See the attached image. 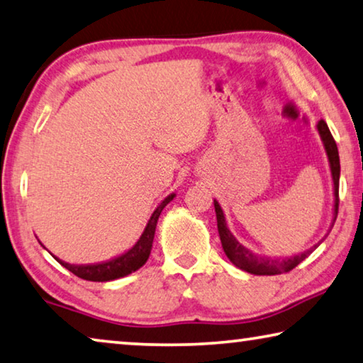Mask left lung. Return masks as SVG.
Masks as SVG:
<instances>
[{"label": "left lung", "mask_w": 363, "mask_h": 363, "mask_svg": "<svg viewBox=\"0 0 363 363\" xmlns=\"http://www.w3.org/2000/svg\"><path fill=\"white\" fill-rule=\"evenodd\" d=\"M316 130H318L320 139L323 142L326 157H328V163H330V169H331V179H333V191H335V205H333V221H331V228L330 231L335 226V221L337 218V206H339V174H341V164H339V153H337V147L336 142L333 139L330 129H328V124L323 119L318 121L316 124ZM215 203V211H216V221H218V233H220V239H221V245L224 254L228 255L229 260H231L235 267L244 269V272L250 273V274H258V276H273V274H281V273H287L291 272L292 268H296L298 263L306 260V258L312 254V252L318 247L323 240L326 239L325 235L323 239L320 240L318 244H315L313 247H310L308 250L302 252V254H297L294 257H286V258H276V257H267V255H258L255 252H252L239 242L238 239L234 238L233 233L229 231L228 223H226V216H224V211L221 208V205L218 203V200H213Z\"/></svg>", "instance_id": "obj_1"}]
</instances>
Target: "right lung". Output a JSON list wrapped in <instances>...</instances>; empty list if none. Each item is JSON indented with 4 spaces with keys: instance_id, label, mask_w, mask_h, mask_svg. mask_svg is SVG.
I'll list each match as a JSON object with an SVG mask.
<instances>
[{
    "instance_id": "add662e5",
    "label": "right lung",
    "mask_w": 363,
    "mask_h": 363,
    "mask_svg": "<svg viewBox=\"0 0 363 363\" xmlns=\"http://www.w3.org/2000/svg\"><path fill=\"white\" fill-rule=\"evenodd\" d=\"M176 197V194H171L166 197L163 202H161L155 211L152 213L150 220H148L145 229H143L142 235L139 240L130 247L128 252L121 254L118 257L111 258V260L106 262H100V263H91V264H72L67 262H62L60 258L55 257L53 254H50L55 257L56 262H60L62 267L69 272L74 273L79 278L87 279V281H99V283H105V281H113L118 278H124L130 273H134L139 269L140 267L147 263L148 257H150L152 252V244H153V238H155V229H157V223L158 218L161 215V211L166 205H168L172 199ZM40 242V240H38ZM42 244V242H40Z\"/></svg>"
}]
</instances>
